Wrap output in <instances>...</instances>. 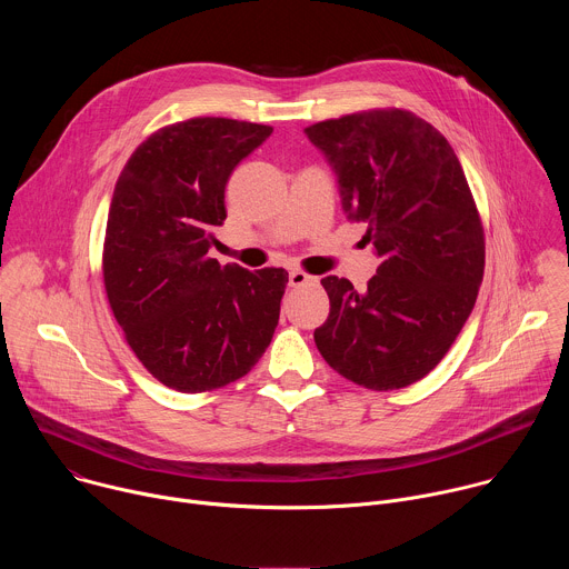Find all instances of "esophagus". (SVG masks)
<instances>
[{
	"label": "esophagus",
	"mask_w": 569,
	"mask_h": 569,
	"mask_svg": "<svg viewBox=\"0 0 569 569\" xmlns=\"http://www.w3.org/2000/svg\"><path fill=\"white\" fill-rule=\"evenodd\" d=\"M288 281H290L292 288H301V286H308V283H317V277H310V274H306L301 270H292L288 274Z\"/></svg>",
	"instance_id": "esophagus-1"
}]
</instances>
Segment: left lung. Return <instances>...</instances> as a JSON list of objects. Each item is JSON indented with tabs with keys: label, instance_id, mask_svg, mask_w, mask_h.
<instances>
[{
	"label": "left lung",
	"instance_id": "8db88e82",
	"mask_svg": "<svg viewBox=\"0 0 569 569\" xmlns=\"http://www.w3.org/2000/svg\"><path fill=\"white\" fill-rule=\"evenodd\" d=\"M303 132L380 259L365 292L321 279L331 312L315 345L356 385L408 387L448 353L483 277V229L463 169L448 139L408 110L347 114Z\"/></svg>",
	"mask_w": 569,
	"mask_h": 569
}]
</instances>
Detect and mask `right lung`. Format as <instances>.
<instances>
[{"instance_id":"obj_1","label":"right lung","mask_w":569,"mask_h":569,"mask_svg":"<svg viewBox=\"0 0 569 569\" xmlns=\"http://www.w3.org/2000/svg\"><path fill=\"white\" fill-rule=\"evenodd\" d=\"M270 126L198 117L152 132L123 167L106 229L110 308L139 362L184 393L246 376L272 342L288 272L209 257L231 171Z\"/></svg>"}]
</instances>
